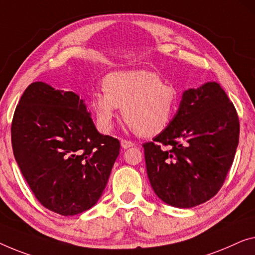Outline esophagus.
Returning <instances> with one entry per match:
<instances>
[{"mask_svg":"<svg viewBox=\"0 0 255 255\" xmlns=\"http://www.w3.org/2000/svg\"><path fill=\"white\" fill-rule=\"evenodd\" d=\"M121 146L124 147V149H128V147H131L134 145V143L131 142V140H127V139H121Z\"/></svg>","mask_w":255,"mask_h":255,"instance_id":"esophagus-1","label":"esophagus"}]
</instances>
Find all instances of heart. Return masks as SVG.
I'll use <instances>...</instances> for the list:
<instances>
[{"label":"heart","mask_w":255,"mask_h":255,"mask_svg":"<svg viewBox=\"0 0 255 255\" xmlns=\"http://www.w3.org/2000/svg\"><path fill=\"white\" fill-rule=\"evenodd\" d=\"M177 104L175 86L149 70L112 72L103 80V90L90 98V109L102 131L112 130L118 110L123 108L125 121L144 137H153L166 130Z\"/></svg>","instance_id":"obj_1"}]
</instances>
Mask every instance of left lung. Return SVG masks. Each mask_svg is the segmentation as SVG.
I'll use <instances>...</instances> for the list:
<instances>
[{"label": "left lung", "mask_w": 255, "mask_h": 255, "mask_svg": "<svg viewBox=\"0 0 255 255\" xmlns=\"http://www.w3.org/2000/svg\"><path fill=\"white\" fill-rule=\"evenodd\" d=\"M238 140L237 111L219 83L185 90L166 130L143 144L155 195L180 208L210 200L225 183Z\"/></svg>", "instance_id": "left-lung-1"}]
</instances>
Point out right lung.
I'll list each match as a JSON object with an SVG mask.
<instances>
[{"label":"right lung","mask_w":255,"mask_h":255,"mask_svg":"<svg viewBox=\"0 0 255 255\" xmlns=\"http://www.w3.org/2000/svg\"><path fill=\"white\" fill-rule=\"evenodd\" d=\"M13 155L41 205L57 214L77 215L101 198L120 142L102 135L73 91L33 82L11 124Z\"/></svg>","instance_id":"obj_1"}]
</instances>
